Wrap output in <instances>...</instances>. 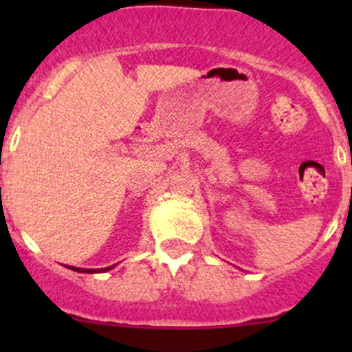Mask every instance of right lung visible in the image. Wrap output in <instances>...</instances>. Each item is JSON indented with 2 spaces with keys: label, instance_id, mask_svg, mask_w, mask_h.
Instances as JSON below:
<instances>
[{
  "label": "right lung",
  "instance_id": "add662e5",
  "mask_svg": "<svg viewBox=\"0 0 352 352\" xmlns=\"http://www.w3.org/2000/svg\"><path fill=\"white\" fill-rule=\"evenodd\" d=\"M113 267H116V265H109V267H104V269H83V267H74V265H67V269H71V271L87 272V274H95V272H107Z\"/></svg>",
  "mask_w": 352,
  "mask_h": 352
}]
</instances>
